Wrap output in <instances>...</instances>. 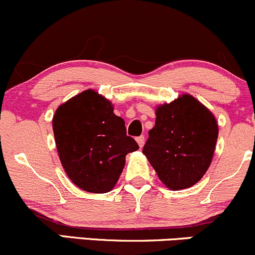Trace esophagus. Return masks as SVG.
<instances>
[{
	"label": "esophagus",
	"mask_w": 255,
	"mask_h": 255,
	"mask_svg": "<svg viewBox=\"0 0 255 255\" xmlns=\"http://www.w3.org/2000/svg\"><path fill=\"white\" fill-rule=\"evenodd\" d=\"M136 142H137V144H139L140 147H142V146H144V144H145V136L144 135L137 136L136 137Z\"/></svg>",
	"instance_id": "34e87169"
}]
</instances>
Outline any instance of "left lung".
I'll use <instances>...</instances> for the list:
<instances>
[{"label":"left lung","mask_w":255,"mask_h":255,"mask_svg":"<svg viewBox=\"0 0 255 255\" xmlns=\"http://www.w3.org/2000/svg\"><path fill=\"white\" fill-rule=\"evenodd\" d=\"M218 137L212 113L189 95L156 110L142 153L172 191L192 187L207 171Z\"/></svg>","instance_id":"obj_1"}]
</instances>
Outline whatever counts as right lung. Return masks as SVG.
Instances as JSON below:
<instances>
[{"mask_svg": "<svg viewBox=\"0 0 255 255\" xmlns=\"http://www.w3.org/2000/svg\"><path fill=\"white\" fill-rule=\"evenodd\" d=\"M52 129L66 174L91 193L111 191L124 170L126 156L139 148L110 102L93 90L60 105Z\"/></svg>", "mask_w": 255, "mask_h": 255, "instance_id": "add662e5", "label": "right lung"}]
</instances>
